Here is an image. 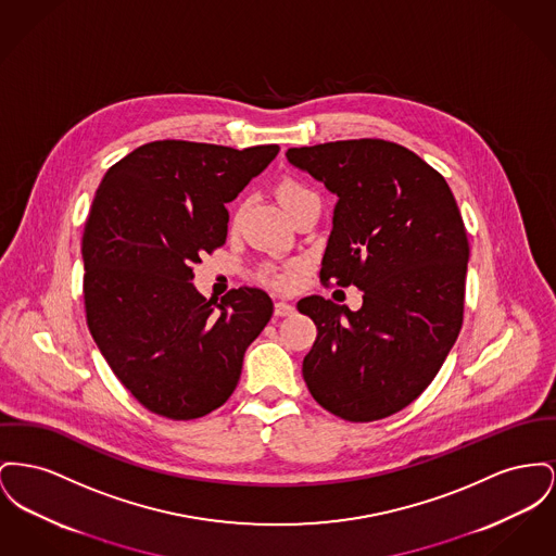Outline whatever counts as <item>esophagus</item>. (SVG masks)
Instances as JSON below:
<instances>
[{"label":"esophagus","instance_id":"esophagus-1","mask_svg":"<svg viewBox=\"0 0 556 556\" xmlns=\"http://www.w3.org/2000/svg\"><path fill=\"white\" fill-rule=\"evenodd\" d=\"M294 306L290 302H275V315L277 317H290L294 315Z\"/></svg>","mask_w":556,"mask_h":556}]
</instances>
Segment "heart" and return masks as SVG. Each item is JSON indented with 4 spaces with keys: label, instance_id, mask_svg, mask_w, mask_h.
<instances>
[{
    "label": "heart",
    "instance_id": "b5f03b06",
    "mask_svg": "<svg viewBox=\"0 0 556 556\" xmlns=\"http://www.w3.org/2000/svg\"><path fill=\"white\" fill-rule=\"evenodd\" d=\"M277 195L281 199L286 212H290L294 205L302 203L304 199H315L313 191H308L304 185H300V182H295V180H283V182L279 185ZM266 275H268V279H270L275 286H279V288H290V286H294L295 273L292 268H268Z\"/></svg>",
    "mask_w": 556,
    "mask_h": 556
}]
</instances>
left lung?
<instances>
[{
	"label": "left lung",
	"mask_w": 556,
	"mask_h": 556,
	"mask_svg": "<svg viewBox=\"0 0 556 556\" xmlns=\"http://www.w3.org/2000/svg\"><path fill=\"white\" fill-rule=\"evenodd\" d=\"M286 157L338 197L321 281L363 292L359 311L321 295L295 304L317 326L304 382L342 420L387 418L422 394L462 327L468 239L456 199L437 169L387 140Z\"/></svg>",
	"instance_id": "left-lung-1"
}]
</instances>
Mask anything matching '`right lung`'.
Listing matches in <instances>:
<instances>
[{
    "label": "right lung",
    "mask_w": 556,
    "mask_h": 556,
    "mask_svg": "<svg viewBox=\"0 0 556 556\" xmlns=\"http://www.w3.org/2000/svg\"><path fill=\"white\" fill-rule=\"evenodd\" d=\"M279 153L185 140L138 147L109 167L84 230L90 333L119 382L153 414L195 420L229 399L273 300L195 290L193 264L225 245L229 210Z\"/></svg>",
    "instance_id": "right-lung-1"
}]
</instances>
